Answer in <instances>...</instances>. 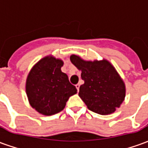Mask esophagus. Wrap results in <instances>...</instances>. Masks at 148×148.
I'll return each instance as SVG.
<instances>
[{
  "label": "esophagus",
  "mask_w": 148,
  "mask_h": 148,
  "mask_svg": "<svg viewBox=\"0 0 148 148\" xmlns=\"http://www.w3.org/2000/svg\"><path fill=\"white\" fill-rule=\"evenodd\" d=\"M75 86H76V89H77V91H79L80 85H79V84H77V85H75Z\"/></svg>",
  "instance_id": "obj_1"
}]
</instances>
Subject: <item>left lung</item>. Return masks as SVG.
I'll use <instances>...</instances> for the list:
<instances>
[{"mask_svg": "<svg viewBox=\"0 0 148 148\" xmlns=\"http://www.w3.org/2000/svg\"><path fill=\"white\" fill-rule=\"evenodd\" d=\"M71 61L82 71L84 84L78 95L87 108L101 115L111 114L119 108L125 97V85L114 66L106 59L85 61L72 55Z\"/></svg>", "mask_w": 148, "mask_h": 148, "instance_id": "obj_1", "label": "left lung"}]
</instances>
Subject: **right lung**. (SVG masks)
I'll return each instance as SVG.
<instances>
[{
    "label": "right lung",
    "instance_id": "1",
    "mask_svg": "<svg viewBox=\"0 0 148 148\" xmlns=\"http://www.w3.org/2000/svg\"><path fill=\"white\" fill-rule=\"evenodd\" d=\"M63 62L53 56L40 59L32 68L26 80V93L31 106L44 116L56 114L66 106L76 87L62 72Z\"/></svg>",
    "mask_w": 148,
    "mask_h": 148
}]
</instances>
